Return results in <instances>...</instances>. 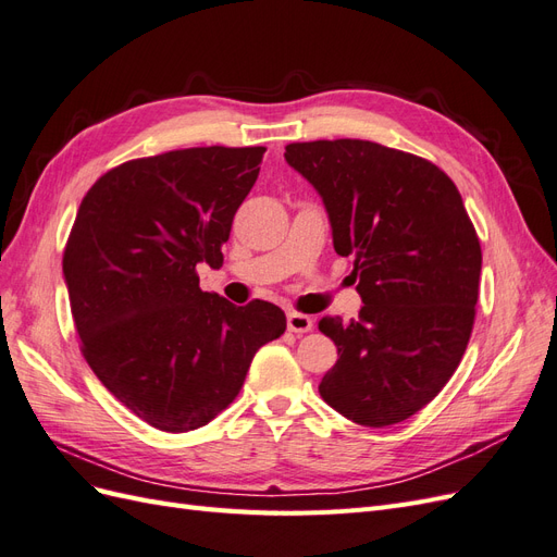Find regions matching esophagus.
Wrapping results in <instances>:
<instances>
[{
    "instance_id": "esophagus-1",
    "label": "esophagus",
    "mask_w": 557,
    "mask_h": 557,
    "mask_svg": "<svg viewBox=\"0 0 557 557\" xmlns=\"http://www.w3.org/2000/svg\"><path fill=\"white\" fill-rule=\"evenodd\" d=\"M288 330L295 332V334H307V332L313 330V318L305 315V313L290 311L288 313Z\"/></svg>"
}]
</instances>
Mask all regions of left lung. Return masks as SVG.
Instances as JSON below:
<instances>
[{
	"instance_id": "obj_1",
	"label": "left lung",
	"mask_w": 557,
	"mask_h": 557,
	"mask_svg": "<svg viewBox=\"0 0 557 557\" xmlns=\"http://www.w3.org/2000/svg\"><path fill=\"white\" fill-rule=\"evenodd\" d=\"M285 162L360 278L358 320L318 323L339 352L318 393L358 425L401 423L440 395L474 325L481 244L462 197L436 164L374 141L288 144Z\"/></svg>"
}]
</instances>
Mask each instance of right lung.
Masks as SVG:
<instances>
[{"mask_svg": "<svg viewBox=\"0 0 557 557\" xmlns=\"http://www.w3.org/2000/svg\"><path fill=\"white\" fill-rule=\"evenodd\" d=\"M264 146L129 160L83 197L62 272L83 356L107 391L162 432L207 425L239 395L285 313L199 288L260 174Z\"/></svg>", "mask_w": 557, "mask_h": 557, "instance_id": "add662e5", "label": "right lung"}]
</instances>
